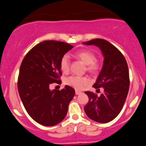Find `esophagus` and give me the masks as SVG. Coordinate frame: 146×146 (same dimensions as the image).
Segmentation results:
<instances>
[{"label": "esophagus", "instance_id": "obj_1", "mask_svg": "<svg viewBox=\"0 0 146 146\" xmlns=\"http://www.w3.org/2000/svg\"><path fill=\"white\" fill-rule=\"evenodd\" d=\"M82 93V92L81 91H79L78 90H75V94L76 95H79V94H81Z\"/></svg>", "mask_w": 146, "mask_h": 146}]
</instances>
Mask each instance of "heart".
Listing matches in <instances>:
<instances>
[{
	"label": "heart",
	"instance_id": "heart-1",
	"mask_svg": "<svg viewBox=\"0 0 146 146\" xmlns=\"http://www.w3.org/2000/svg\"><path fill=\"white\" fill-rule=\"evenodd\" d=\"M76 58L80 59L86 64V70L92 73H97L100 71L101 66L100 63L96 60V56L93 52L88 50L78 51L74 54ZM70 60L68 55H64L60 60V70L64 73L68 72L70 70ZM66 84L71 86L76 90H81L87 86L90 80L86 76H71L66 78Z\"/></svg>",
	"mask_w": 146,
	"mask_h": 146
}]
</instances>
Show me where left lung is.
<instances>
[{
	"label": "left lung",
	"instance_id": "8db88e82",
	"mask_svg": "<svg viewBox=\"0 0 146 146\" xmlns=\"http://www.w3.org/2000/svg\"><path fill=\"white\" fill-rule=\"evenodd\" d=\"M83 44L95 45L102 51L104 64L93 88L104 92L100 96L86 91L89 101L84 107L88 117L95 122L107 123L119 114L126 99L129 88V70L122 53L108 41L95 38Z\"/></svg>",
	"mask_w": 146,
	"mask_h": 146
}]
</instances>
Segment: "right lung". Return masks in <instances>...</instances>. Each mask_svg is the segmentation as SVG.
Returning a JSON list of instances; mask_svg holds the SVG:
<instances>
[{
	"label": "right lung",
	"instance_id": "1",
	"mask_svg": "<svg viewBox=\"0 0 146 146\" xmlns=\"http://www.w3.org/2000/svg\"><path fill=\"white\" fill-rule=\"evenodd\" d=\"M73 48L64 42L46 40L30 49L22 62L17 82L20 97L29 116L41 125H55L67 114L75 90L65 86L50 90L49 86L60 80V60Z\"/></svg>",
	"mask_w": 146,
	"mask_h": 146
}]
</instances>
